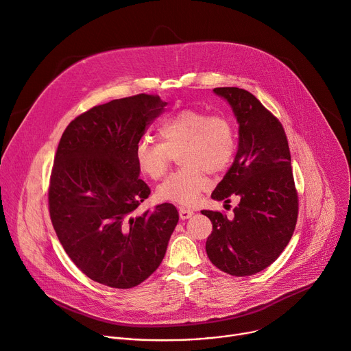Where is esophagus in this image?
I'll use <instances>...</instances> for the list:
<instances>
[{
	"instance_id": "1",
	"label": "esophagus",
	"mask_w": 351,
	"mask_h": 351,
	"mask_svg": "<svg viewBox=\"0 0 351 351\" xmlns=\"http://www.w3.org/2000/svg\"><path fill=\"white\" fill-rule=\"evenodd\" d=\"M193 215H194V210L186 209V208H180V218H181L182 221L190 219V218L193 217Z\"/></svg>"
}]
</instances>
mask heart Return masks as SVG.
I'll return each instance as SVG.
<instances>
[{
    "label": "heart",
    "mask_w": 351,
    "mask_h": 351,
    "mask_svg": "<svg viewBox=\"0 0 351 351\" xmlns=\"http://www.w3.org/2000/svg\"><path fill=\"white\" fill-rule=\"evenodd\" d=\"M160 141L142 136L134 147V158L143 174L152 180L163 177L178 153L182 166L157 188L160 199L190 206L205 191L206 173L225 171L236 153L234 126L223 115H208L201 110H182L158 125Z\"/></svg>",
    "instance_id": "b5f03b06"
}]
</instances>
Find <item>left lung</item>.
Here are the masks:
<instances>
[{"label":"left lung","mask_w":351,"mask_h":351,"mask_svg":"<svg viewBox=\"0 0 351 351\" xmlns=\"http://www.w3.org/2000/svg\"><path fill=\"white\" fill-rule=\"evenodd\" d=\"M226 98L239 122V149L233 165L212 198H240L229 219L218 210H201L212 222L206 254L223 273L245 277L260 273L284 252L298 219L300 201L291 167L285 130L249 91L213 88Z\"/></svg>","instance_id":"left-lung-1"}]
</instances>
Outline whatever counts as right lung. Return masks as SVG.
Instances as JSON below:
<instances>
[{
  "instance_id": "obj_1",
  "label": "right lung",
  "mask_w": 351,
  "mask_h": 351,
  "mask_svg": "<svg viewBox=\"0 0 351 351\" xmlns=\"http://www.w3.org/2000/svg\"><path fill=\"white\" fill-rule=\"evenodd\" d=\"M154 94H138L74 118L62 134L49 181L51 225L71 261L93 281L133 288L163 260L178 222L173 204L143 213L150 195L134 147L165 110Z\"/></svg>"
}]
</instances>
